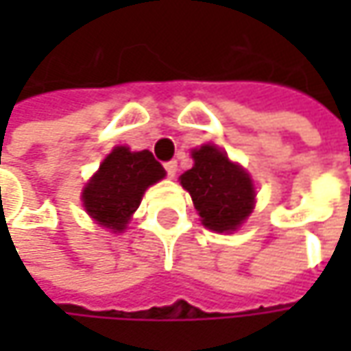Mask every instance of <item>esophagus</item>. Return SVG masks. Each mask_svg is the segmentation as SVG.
<instances>
[{
    "mask_svg": "<svg viewBox=\"0 0 351 351\" xmlns=\"http://www.w3.org/2000/svg\"><path fill=\"white\" fill-rule=\"evenodd\" d=\"M164 166H166V171H168L169 178H173V176H176V171H178V162H176V160H169V162H166Z\"/></svg>",
    "mask_w": 351,
    "mask_h": 351,
    "instance_id": "obj_1",
    "label": "esophagus"
}]
</instances>
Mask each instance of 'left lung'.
<instances>
[{
    "mask_svg": "<svg viewBox=\"0 0 351 351\" xmlns=\"http://www.w3.org/2000/svg\"><path fill=\"white\" fill-rule=\"evenodd\" d=\"M193 168L180 176L193 199L201 223L215 232H234L254 210L256 187L248 171L228 160L215 144L191 152Z\"/></svg>",
    "mask_w": 351,
    "mask_h": 351,
    "instance_id": "left-lung-1",
    "label": "left lung"
}]
</instances>
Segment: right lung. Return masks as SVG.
Segmentation results:
<instances>
[{"label":"right lung","mask_w":351,"mask_h":351,"mask_svg":"<svg viewBox=\"0 0 351 351\" xmlns=\"http://www.w3.org/2000/svg\"><path fill=\"white\" fill-rule=\"evenodd\" d=\"M164 178L166 169L156 162L152 152H130L127 146H115L86 183L82 201L95 223L123 232L138 209L144 191Z\"/></svg>","instance_id":"1"}]
</instances>
